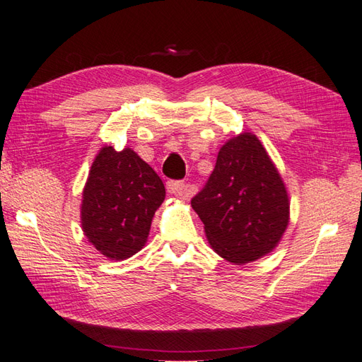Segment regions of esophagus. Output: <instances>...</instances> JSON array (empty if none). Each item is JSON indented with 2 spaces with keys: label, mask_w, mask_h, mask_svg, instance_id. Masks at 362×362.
<instances>
[{
  "label": "esophagus",
  "mask_w": 362,
  "mask_h": 362,
  "mask_svg": "<svg viewBox=\"0 0 362 362\" xmlns=\"http://www.w3.org/2000/svg\"><path fill=\"white\" fill-rule=\"evenodd\" d=\"M166 187H168V192L170 193V194H175V196H180L181 199H189L190 198V187L189 185H185L184 182H181V181H168V184H166Z\"/></svg>",
  "instance_id": "obj_1"
}]
</instances>
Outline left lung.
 <instances>
[{"label":"left lung","instance_id":"8db88e82","mask_svg":"<svg viewBox=\"0 0 362 362\" xmlns=\"http://www.w3.org/2000/svg\"><path fill=\"white\" fill-rule=\"evenodd\" d=\"M192 206L213 250L234 264L275 249L290 217L286 185L252 133L238 134L221 148L214 170Z\"/></svg>","mask_w":362,"mask_h":362}]
</instances>
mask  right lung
Segmentation results:
<instances>
[{"label":"right lung","instance_id":"1","mask_svg":"<svg viewBox=\"0 0 362 362\" xmlns=\"http://www.w3.org/2000/svg\"><path fill=\"white\" fill-rule=\"evenodd\" d=\"M164 196L163 181L133 149L104 146L83 190V231L107 258L127 259L145 246Z\"/></svg>","mask_w":362,"mask_h":362}]
</instances>
